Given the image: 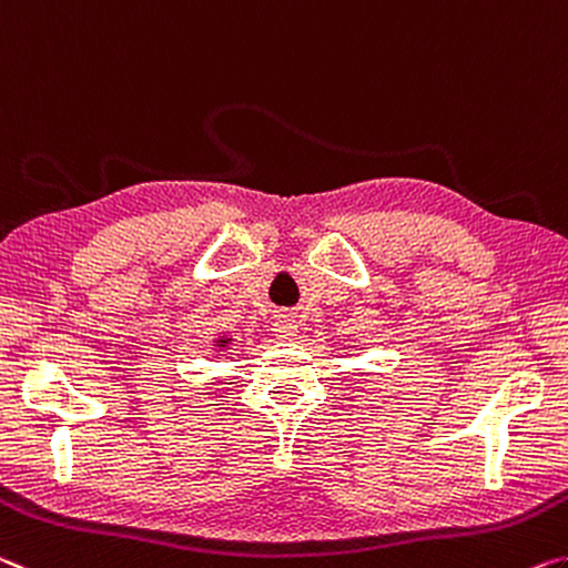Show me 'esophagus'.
<instances>
[{"label": "esophagus", "mask_w": 568, "mask_h": 568, "mask_svg": "<svg viewBox=\"0 0 568 568\" xmlns=\"http://www.w3.org/2000/svg\"><path fill=\"white\" fill-rule=\"evenodd\" d=\"M274 332L278 339H294L296 320L292 317V314H282V317H276V322H274Z\"/></svg>", "instance_id": "esophagus-1"}]
</instances>
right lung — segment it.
<instances>
[{"mask_svg": "<svg viewBox=\"0 0 568 568\" xmlns=\"http://www.w3.org/2000/svg\"><path fill=\"white\" fill-rule=\"evenodd\" d=\"M223 345H226V339H221V347H223Z\"/></svg>", "mask_w": 568, "mask_h": 568, "instance_id": "right-lung-1", "label": "right lung"}]
</instances>
